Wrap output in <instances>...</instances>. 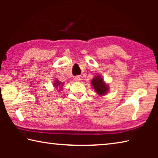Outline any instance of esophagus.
I'll return each instance as SVG.
<instances>
[{"label": "esophagus", "mask_w": 158, "mask_h": 158, "mask_svg": "<svg viewBox=\"0 0 158 158\" xmlns=\"http://www.w3.org/2000/svg\"><path fill=\"white\" fill-rule=\"evenodd\" d=\"M74 81H81V78H80L79 76L74 77Z\"/></svg>", "instance_id": "1"}]
</instances>
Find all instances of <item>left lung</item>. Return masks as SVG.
I'll return each instance as SVG.
<instances>
[{
    "mask_svg": "<svg viewBox=\"0 0 158 158\" xmlns=\"http://www.w3.org/2000/svg\"><path fill=\"white\" fill-rule=\"evenodd\" d=\"M92 85L95 90L96 93L100 95H105V93L108 90V85H106L103 81L102 78L100 76H97L92 80Z\"/></svg>",
    "mask_w": 158,
    "mask_h": 158,
    "instance_id": "obj_1",
    "label": "left lung"
}]
</instances>
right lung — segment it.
Segmentation results:
<instances>
[{
	"mask_svg": "<svg viewBox=\"0 0 158 158\" xmlns=\"http://www.w3.org/2000/svg\"><path fill=\"white\" fill-rule=\"evenodd\" d=\"M60 85H63V84H61L60 82H59L58 81H55V83H54V86L56 87V89H58V86H59L60 87L58 88H62V86H61Z\"/></svg>",
	"mask_w": 158,
	"mask_h": 158,
	"instance_id": "add662e5",
	"label": "right lung"
}]
</instances>
